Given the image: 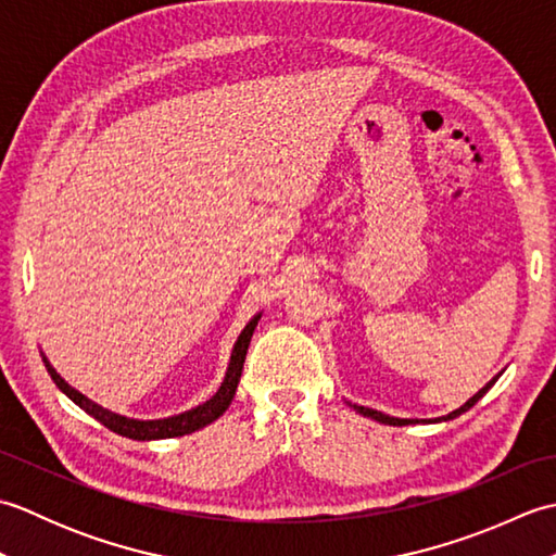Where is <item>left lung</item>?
Here are the masks:
<instances>
[{"mask_svg":"<svg viewBox=\"0 0 556 556\" xmlns=\"http://www.w3.org/2000/svg\"><path fill=\"white\" fill-rule=\"evenodd\" d=\"M500 380V375L497 377H492V380L480 389V392L473 396V399H468L464 406L460 408H456V410H452L448 413V416H444V418H437V420H452V418H456V416H460V413H466L468 408H473L478 401L485 396L488 392H490V387ZM353 408H356L358 413H363V416H368V418H372V420H377V422H384V425H410V422H418V420H408V418H392V416H387V413H380V410H372V408H365V406H356L353 404ZM422 422H430V420H422Z\"/></svg>","mask_w":556,"mask_h":556,"instance_id":"left-lung-1","label":"left lung"}]
</instances>
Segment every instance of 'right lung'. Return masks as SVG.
Listing matches in <instances>:
<instances>
[{
    "mask_svg": "<svg viewBox=\"0 0 556 556\" xmlns=\"http://www.w3.org/2000/svg\"><path fill=\"white\" fill-rule=\"evenodd\" d=\"M260 315H255L251 323L245 325V329L241 332V337L236 339L233 351H231V361H229V368L227 375H224V382L217 389V394L212 396L205 404H200L191 410L179 413V416H172V418H162V420H134V418H126L119 416V413H112L108 408L98 406L96 401H90L88 396H83L80 392H76L74 387L66 384L62 380V375H59L50 361H45V368L50 372V377L54 380V384L62 389V392L74 401L76 406H80L83 410L92 416L96 420H100L104 428H110L112 432L128 437V440H167V437H181V434H191L200 428H205L212 420H217L224 410L229 408L231 399L236 394V387H239L241 380V370H243V363H245V353H248V344H251V337L257 327Z\"/></svg>",
    "mask_w": 556,
    "mask_h": 556,
    "instance_id": "1",
    "label": "right lung"
}]
</instances>
